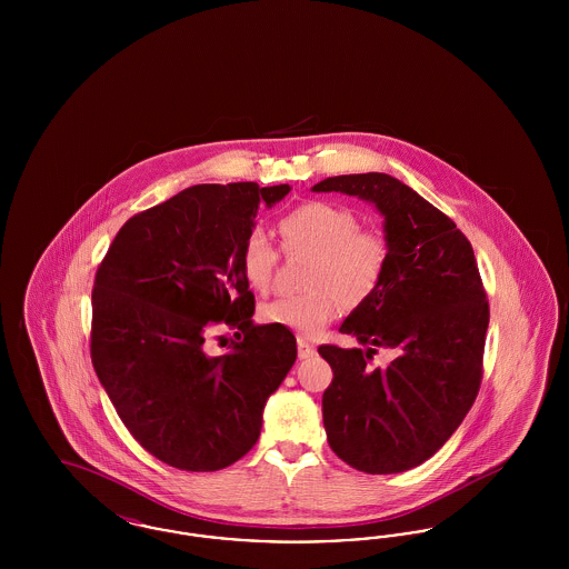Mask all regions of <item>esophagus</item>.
<instances>
[{"instance_id": "esophagus-1", "label": "esophagus", "mask_w": 569, "mask_h": 569, "mask_svg": "<svg viewBox=\"0 0 569 569\" xmlns=\"http://www.w3.org/2000/svg\"><path fill=\"white\" fill-rule=\"evenodd\" d=\"M311 356H316V346L305 341V339H298V358L305 360V358H311Z\"/></svg>"}]
</instances>
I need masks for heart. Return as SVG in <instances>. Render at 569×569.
I'll use <instances>...</instances> for the list:
<instances>
[{
  "mask_svg": "<svg viewBox=\"0 0 569 569\" xmlns=\"http://www.w3.org/2000/svg\"><path fill=\"white\" fill-rule=\"evenodd\" d=\"M279 234L288 249L313 253L307 272L309 292L279 297L262 305L260 318L267 325L286 326L305 337H316L330 325L341 300L356 307L378 290L388 262L383 239L358 230V219L350 209L332 202H305L279 219ZM277 251L269 237L256 228L241 247V271L256 292L271 288Z\"/></svg>",
  "mask_w": 569,
  "mask_h": 569,
  "instance_id": "b5f03b06",
  "label": "heart"
}]
</instances>
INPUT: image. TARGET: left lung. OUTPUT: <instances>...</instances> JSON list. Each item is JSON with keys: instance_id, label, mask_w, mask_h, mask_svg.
I'll return each mask as SVG.
<instances>
[{"instance_id": "1", "label": "left lung", "mask_w": 569, "mask_h": 569, "mask_svg": "<svg viewBox=\"0 0 569 569\" xmlns=\"http://www.w3.org/2000/svg\"><path fill=\"white\" fill-rule=\"evenodd\" d=\"M311 191L356 196L383 217L386 271L339 328L365 350L320 348L335 371L322 416L339 459L401 473L431 459L478 397L488 302L476 256L450 217L390 174L328 177ZM378 347L396 358L371 370Z\"/></svg>"}]
</instances>
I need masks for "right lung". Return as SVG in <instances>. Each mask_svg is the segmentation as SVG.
I'll list each match as a JSON object with an SVG mask.
<instances>
[{
    "mask_svg": "<svg viewBox=\"0 0 569 569\" xmlns=\"http://www.w3.org/2000/svg\"><path fill=\"white\" fill-rule=\"evenodd\" d=\"M290 186H191L128 219L93 283L91 362L119 418L156 459L217 471L260 437L297 360L286 326L256 325L241 247ZM232 327L230 353L206 341ZM223 339V337H219Z\"/></svg>",
    "mask_w": 569,
    "mask_h": 569,
    "instance_id": "obj_1",
    "label": "right lung"
}]
</instances>
